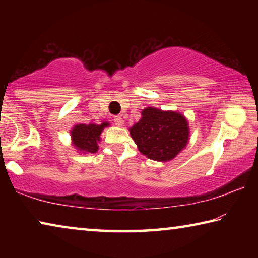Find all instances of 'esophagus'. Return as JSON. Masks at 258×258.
Instances as JSON below:
<instances>
[{"instance_id": "34e87169", "label": "esophagus", "mask_w": 258, "mask_h": 258, "mask_svg": "<svg viewBox=\"0 0 258 258\" xmlns=\"http://www.w3.org/2000/svg\"><path fill=\"white\" fill-rule=\"evenodd\" d=\"M113 123H115L116 126H123L124 125V120L121 118L120 116H116L115 118H113Z\"/></svg>"}]
</instances>
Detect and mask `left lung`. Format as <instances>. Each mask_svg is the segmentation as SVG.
<instances>
[{
    "label": "left lung",
    "instance_id": "1",
    "mask_svg": "<svg viewBox=\"0 0 258 258\" xmlns=\"http://www.w3.org/2000/svg\"><path fill=\"white\" fill-rule=\"evenodd\" d=\"M141 119L130 128V134L141 154L149 159L168 161L180 154L189 141V124L176 111L148 107Z\"/></svg>",
    "mask_w": 258,
    "mask_h": 258
}]
</instances>
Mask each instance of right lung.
<instances>
[{"mask_svg": "<svg viewBox=\"0 0 258 258\" xmlns=\"http://www.w3.org/2000/svg\"><path fill=\"white\" fill-rule=\"evenodd\" d=\"M108 121H103L102 124H77L71 131L73 145L77 150L82 151L83 154H95L98 151L100 142V135H101L104 127H108Z\"/></svg>", "mask_w": 258, "mask_h": 258, "instance_id": "add662e5", "label": "right lung"}]
</instances>
